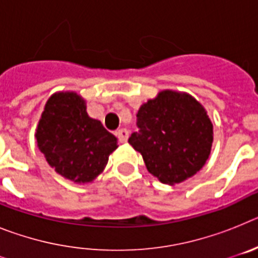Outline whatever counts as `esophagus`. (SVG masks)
Segmentation results:
<instances>
[{
  "label": "esophagus",
  "instance_id": "obj_1",
  "mask_svg": "<svg viewBox=\"0 0 258 258\" xmlns=\"http://www.w3.org/2000/svg\"><path fill=\"white\" fill-rule=\"evenodd\" d=\"M116 136H117L120 142L125 143L127 141V138H129V132H127L126 129H118V131L116 132Z\"/></svg>",
  "mask_w": 258,
  "mask_h": 258
}]
</instances>
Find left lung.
I'll use <instances>...</instances> for the list:
<instances>
[{
	"mask_svg": "<svg viewBox=\"0 0 258 258\" xmlns=\"http://www.w3.org/2000/svg\"><path fill=\"white\" fill-rule=\"evenodd\" d=\"M138 132L127 142L141 152L146 168L161 183H181L209 157L213 125L206 108L186 93L163 90L137 113Z\"/></svg>",
	"mask_w": 258,
	"mask_h": 258,
	"instance_id": "obj_1",
	"label": "left lung"
}]
</instances>
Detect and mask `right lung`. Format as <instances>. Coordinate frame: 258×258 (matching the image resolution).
Segmentation results:
<instances>
[{
	"label": "right lung",
	"instance_id": "obj_1",
	"mask_svg": "<svg viewBox=\"0 0 258 258\" xmlns=\"http://www.w3.org/2000/svg\"><path fill=\"white\" fill-rule=\"evenodd\" d=\"M35 136L49 165L76 183L94 181L117 149V138L89 117L85 101L74 92L47 99Z\"/></svg>",
	"mask_w": 258,
	"mask_h": 258
}]
</instances>
